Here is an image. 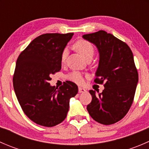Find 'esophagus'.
Listing matches in <instances>:
<instances>
[{
    "label": "esophagus",
    "mask_w": 149,
    "mask_h": 149,
    "mask_svg": "<svg viewBox=\"0 0 149 149\" xmlns=\"http://www.w3.org/2000/svg\"><path fill=\"white\" fill-rule=\"evenodd\" d=\"M86 89L84 88H81V87H79V93H84L86 92Z\"/></svg>",
    "instance_id": "obj_1"
}]
</instances>
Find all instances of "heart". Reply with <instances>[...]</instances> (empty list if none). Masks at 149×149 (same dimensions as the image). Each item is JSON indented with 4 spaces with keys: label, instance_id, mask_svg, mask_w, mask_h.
Returning a JSON list of instances; mask_svg holds the SVG:
<instances>
[{
    "label": "heart",
    "instance_id": "b5f03b06",
    "mask_svg": "<svg viewBox=\"0 0 149 149\" xmlns=\"http://www.w3.org/2000/svg\"><path fill=\"white\" fill-rule=\"evenodd\" d=\"M74 48L76 51L79 52L82 56L87 60L89 58H92L94 54V48L92 44L85 40H79L74 44ZM68 55L67 49H65L61 55V62L64 63ZM68 79L76 84H82L84 81L83 75L78 71H73L68 75Z\"/></svg>",
    "mask_w": 149,
    "mask_h": 149
}]
</instances>
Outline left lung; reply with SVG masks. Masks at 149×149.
<instances>
[{"instance_id": "obj_1", "label": "left lung", "mask_w": 149, "mask_h": 149, "mask_svg": "<svg viewBox=\"0 0 149 149\" xmlns=\"http://www.w3.org/2000/svg\"><path fill=\"white\" fill-rule=\"evenodd\" d=\"M83 38L98 49L100 61L94 82L104 86L98 94L90 90L92 100L87 110L95 121L114 124L125 116L134 99L139 74L133 52L126 43L103 30L84 34Z\"/></svg>"}]
</instances>
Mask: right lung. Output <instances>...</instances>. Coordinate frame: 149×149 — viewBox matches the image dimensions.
<instances>
[{"label": "right lung", "mask_w": 149, "mask_h": 149, "mask_svg": "<svg viewBox=\"0 0 149 149\" xmlns=\"http://www.w3.org/2000/svg\"><path fill=\"white\" fill-rule=\"evenodd\" d=\"M73 33L44 34L30 42L16 61L13 88L25 115L40 125L52 127L65 119L78 86L67 81L59 88L49 81L61 69V55Z\"/></svg>", "instance_id": "add662e5"}]
</instances>
